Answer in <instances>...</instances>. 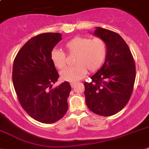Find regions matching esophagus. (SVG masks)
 Listing matches in <instances>:
<instances>
[{"instance_id": "1", "label": "esophagus", "mask_w": 149, "mask_h": 149, "mask_svg": "<svg viewBox=\"0 0 149 149\" xmlns=\"http://www.w3.org/2000/svg\"><path fill=\"white\" fill-rule=\"evenodd\" d=\"M74 85H75V83H71V87H72V88H74Z\"/></svg>"}]
</instances>
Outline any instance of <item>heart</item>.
<instances>
[{
    "mask_svg": "<svg viewBox=\"0 0 149 149\" xmlns=\"http://www.w3.org/2000/svg\"><path fill=\"white\" fill-rule=\"evenodd\" d=\"M65 48L69 55H76L74 67H67L65 53L55 49L51 52V60L56 68L64 71L61 72V78L65 81L74 83L83 78L88 71L95 72L104 65L107 55V45L105 40L96 37L77 36L65 44Z\"/></svg>",
    "mask_w": 149,
    "mask_h": 149,
    "instance_id": "obj_1",
    "label": "heart"
}]
</instances>
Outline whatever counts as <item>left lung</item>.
Wrapping results in <instances>:
<instances>
[{
	"label": "left lung",
	"instance_id": "obj_1",
	"mask_svg": "<svg viewBox=\"0 0 149 149\" xmlns=\"http://www.w3.org/2000/svg\"><path fill=\"white\" fill-rule=\"evenodd\" d=\"M94 35L104 39L107 55L101 68L84 82L86 104L103 116L117 113L127 104L133 91L136 65L130 48L118 33L97 27Z\"/></svg>",
	"mask_w": 149,
	"mask_h": 149
}]
</instances>
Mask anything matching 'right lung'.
<instances>
[{"mask_svg": "<svg viewBox=\"0 0 149 149\" xmlns=\"http://www.w3.org/2000/svg\"><path fill=\"white\" fill-rule=\"evenodd\" d=\"M61 39L58 33L36 36L19 49L13 61L12 79L19 104L29 116L42 123L57 122L68 108L69 83L52 88L59 75L50 56Z\"/></svg>", "mask_w": 149, "mask_h": 149, "instance_id": "right-lung-1", "label": "right lung"}]
</instances>
